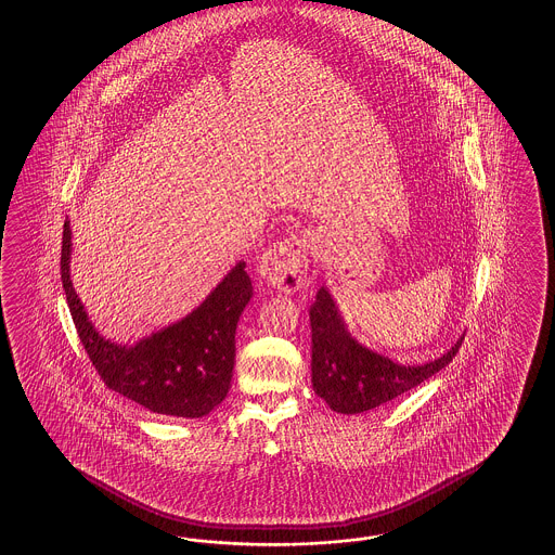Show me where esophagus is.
Returning <instances> with one entry per match:
<instances>
[{
	"mask_svg": "<svg viewBox=\"0 0 555 555\" xmlns=\"http://www.w3.org/2000/svg\"><path fill=\"white\" fill-rule=\"evenodd\" d=\"M307 267H309V246L302 234H291L274 242L260 258V274L269 285L295 293L307 285Z\"/></svg>",
	"mask_w": 555,
	"mask_h": 555,
	"instance_id": "34e87169",
	"label": "esophagus"
}]
</instances>
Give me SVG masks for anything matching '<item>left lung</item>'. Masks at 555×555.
I'll use <instances>...</instances> for the list:
<instances>
[{
	"label": "left lung",
	"mask_w": 555,
	"mask_h": 555,
	"mask_svg": "<svg viewBox=\"0 0 555 555\" xmlns=\"http://www.w3.org/2000/svg\"><path fill=\"white\" fill-rule=\"evenodd\" d=\"M311 320V383L332 411L344 415L364 413L388 403L446 369L460 350V337L452 350L434 362L401 366L358 344L346 330L336 302L321 286L309 309Z\"/></svg>",
	"instance_id": "obj_1"
}]
</instances>
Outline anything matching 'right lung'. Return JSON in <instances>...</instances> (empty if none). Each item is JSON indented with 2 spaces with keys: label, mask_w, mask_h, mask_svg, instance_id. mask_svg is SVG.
<instances>
[{
  "label": "right lung",
  "mask_w": 555,
  "mask_h": 555,
  "mask_svg": "<svg viewBox=\"0 0 555 555\" xmlns=\"http://www.w3.org/2000/svg\"><path fill=\"white\" fill-rule=\"evenodd\" d=\"M70 228H63L61 281L70 318L91 364L105 387L152 413L197 420L214 411L230 390L235 358V325L253 297L246 264L237 262L211 295L185 320L118 346L93 330L70 276Z\"/></svg>",
  "instance_id": "add662e5"
}]
</instances>
